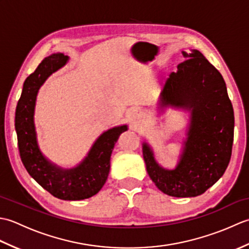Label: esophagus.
<instances>
[{
    "label": "esophagus",
    "mask_w": 249,
    "mask_h": 249,
    "mask_svg": "<svg viewBox=\"0 0 249 249\" xmlns=\"http://www.w3.org/2000/svg\"><path fill=\"white\" fill-rule=\"evenodd\" d=\"M143 113L141 112V111H138V110H136V111H134L133 113H131V121H133V123L135 124V125H138V124H140L142 121H143Z\"/></svg>",
    "instance_id": "obj_1"
}]
</instances>
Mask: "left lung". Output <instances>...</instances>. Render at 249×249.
Masks as SVG:
<instances>
[{
	"label": "left lung",
	"mask_w": 249,
	"mask_h": 249,
	"mask_svg": "<svg viewBox=\"0 0 249 249\" xmlns=\"http://www.w3.org/2000/svg\"><path fill=\"white\" fill-rule=\"evenodd\" d=\"M184 61L171 72L160 97V108L190 111L183 152L173 170L157 163L150 145L142 152L149 177L163 194L177 198L202 195L223 177L229 165L234 113L223 76L198 50L182 51Z\"/></svg>",
	"instance_id": "1"
}]
</instances>
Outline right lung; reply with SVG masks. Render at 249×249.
Instances as JSON below:
<instances>
[{"label":"right lung","mask_w":249,"mask_h":249,"mask_svg":"<svg viewBox=\"0 0 249 249\" xmlns=\"http://www.w3.org/2000/svg\"><path fill=\"white\" fill-rule=\"evenodd\" d=\"M67 61L68 56L60 53L45 57L35 71L25 79L16 108L15 128L21 160L30 176L54 197L72 201L89 198L102 189L110 171L111 153L120 135L127 130V125L116 126L100 135L86 158L75 168L63 169L47 160L36 139V96L47 78Z\"/></svg>","instance_id":"1"}]
</instances>
